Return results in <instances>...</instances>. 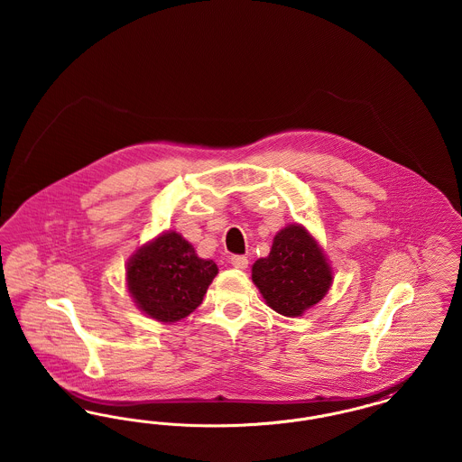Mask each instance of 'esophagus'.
Masks as SVG:
<instances>
[{
    "mask_svg": "<svg viewBox=\"0 0 462 462\" xmlns=\"http://www.w3.org/2000/svg\"><path fill=\"white\" fill-rule=\"evenodd\" d=\"M230 264H232L234 268L245 270V268H247V264H249V260H247L245 256H242V254H234V256H230Z\"/></svg>",
    "mask_w": 462,
    "mask_h": 462,
    "instance_id": "obj_1",
    "label": "esophagus"
}]
</instances>
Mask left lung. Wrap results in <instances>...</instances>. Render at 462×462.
Segmentation results:
<instances>
[{
  "mask_svg": "<svg viewBox=\"0 0 462 462\" xmlns=\"http://www.w3.org/2000/svg\"><path fill=\"white\" fill-rule=\"evenodd\" d=\"M253 282L272 310L300 317L328 294L332 270L307 228L289 225L275 236L270 254L253 264Z\"/></svg>",
  "mask_w": 462,
  "mask_h": 462,
  "instance_id": "8db88e82",
  "label": "left lung"
}]
</instances>
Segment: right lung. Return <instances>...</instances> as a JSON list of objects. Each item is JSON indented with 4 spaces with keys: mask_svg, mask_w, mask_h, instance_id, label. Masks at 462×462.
Instances as JSON below:
<instances>
[{
    "mask_svg": "<svg viewBox=\"0 0 462 462\" xmlns=\"http://www.w3.org/2000/svg\"><path fill=\"white\" fill-rule=\"evenodd\" d=\"M217 273V263L199 258L192 244L176 232H166L140 247L126 266L136 307L159 322H176L190 315Z\"/></svg>",
    "mask_w": 462,
    "mask_h": 462,
    "instance_id": "obj_1",
    "label": "right lung"
}]
</instances>
